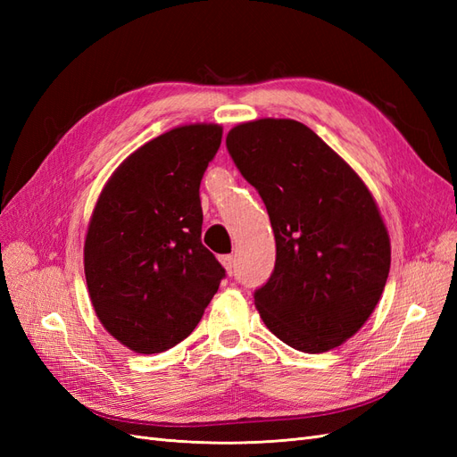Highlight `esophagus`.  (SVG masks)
<instances>
[{"mask_svg": "<svg viewBox=\"0 0 457 457\" xmlns=\"http://www.w3.org/2000/svg\"><path fill=\"white\" fill-rule=\"evenodd\" d=\"M219 261L223 262V267H225L227 274L230 276V274L234 272V267H237V259H234L232 255H220V257H219Z\"/></svg>", "mask_w": 457, "mask_h": 457, "instance_id": "esophagus-1", "label": "esophagus"}]
</instances>
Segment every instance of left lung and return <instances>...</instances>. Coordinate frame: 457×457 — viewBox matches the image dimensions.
<instances>
[{
	"label": "left lung",
	"instance_id": "obj_1",
	"mask_svg": "<svg viewBox=\"0 0 457 457\" xmlns=\"http://www.w3.org/2000/svg\"><path fill=\"white\" fill-rule=\"evenodd\" d=\"M227 148L274 230V270L253 295L262 322L303 353L339 347L366 324L391 269L389 232L371 192L295 120L238 123Z\"/></svg>",
	"mask_w": 457,
	"mask_h": 457
}]
</instances>
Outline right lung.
Masks as SVG:
<instances>
[{"mask_svg": "<svg viewBox=\"0 0 457 457\" xmlns=\"http://www.w3.org/2000/svg\"><path fill=\"white\" fill-rule=\"evenodd\" d=\"M219 123L162 133L110 175L89 220L84 269L104 329L139 354L187 339L225 269L202 244L200 181L220 146Z\"/></svg>", "mask_w": 457, "mask_h": 457, "instance_id": "1", "label": "right lung"}]
</instances>
